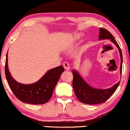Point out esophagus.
Here are the masks:
<instances>
[{
  "label": "esophagus",
  "mask_w": 130,
  "mask_h": 130,
  "mask_svg": "<svg viewBox=\"0 0 130 130\" xmlns=\"http://www.w3.org/2000/svg\"><path fill=\"white\" fill-rule=\"evenodd\" d=\"M63 67L66 70H69L70 69V66H69V63L68 62H64L63 63Z\"/></svg>",
  "instance_id": "34e87169"
}]
</instances>
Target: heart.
I'll list each match as a JSON object with an SVG mask.
<instances>
[{"label":"heart","mask_w":130,"mask_h":130,"mask_svg":"<svg viewBox=\"0 0 130 130\" xmlns=\"http://www.w3.org/2000/svg\"><path fill=\"white\" fill-rule=\"evenodd\" d=\"M81 36H82V34H81L80 33H76V34H75L74 36H73V41H76V40L77 39H79L81 37Z\"/></svg>","instance_id":"obj_1"}]
</instances>
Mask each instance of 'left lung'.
Here are the masks:
<instances>
[{
    "mask_svg": "<svg viewBox=\"0 0 130 130\" xmlns=\"http://www.w3.org/2000/svg\"><path fill=\"white\" fill-rule=\"evenodd\" d=\"M99 39H110L112 42L116 45L120 52L121 57V65H120V73H122L123 56L121 50L118 44L115 40V37L106 29L100 28ZM73 87L76 97L81 103L88 105H96L105 103L116 90L120 82L115 85L113 87L108 89H101L94 88L85 82L81 77L77 71L73 70Z\"/></svg>",
    "mask_w": 130,
    "mask_h": 130,
    "instance_id": "8db88e82",
    "label": "left lung"
}]
</instances>
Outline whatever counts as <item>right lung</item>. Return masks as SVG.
Instances as JSON below:
<instances>
[{
  "label": "right lung",
  "instance_id": "add662e5",
  "mask_svg": "<svg viewBox=\"0 0 130 130\" xmlns=\"http://www.w3.org/2000/svg\"><path fill=\"white\" fill-rule=\"evenodd\" d=\"M7 54L5 65V73L8 85L14 95L22 102L32 105H42L48 102L61 74L64 71L59 66L50 69L35 83L24 85L17 82L10 74L7 63Z\"/></svg>",
  "mask_w": 130,
  "mask_h": 130
}]
</instances>
